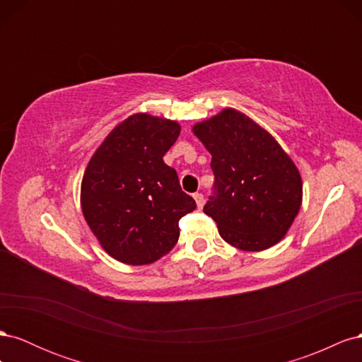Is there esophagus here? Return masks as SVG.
Here are the masks:
<instances>
[{"mask_svg":"<svg viewBox=\"0 0 362 362\" xmlns=\"http://www.w3.org/2000/svg\"><path fill=\"white\" fill-rule=\"evenodd\" d=\"M193 198H194V201H196V205H198L199 208H202V205H204V202H205L204 194H202V193H194Z\"/></svg>","mask_w":362,"mask_h":362,"instance_id":"1","label":"esophagus"}]
</instances>
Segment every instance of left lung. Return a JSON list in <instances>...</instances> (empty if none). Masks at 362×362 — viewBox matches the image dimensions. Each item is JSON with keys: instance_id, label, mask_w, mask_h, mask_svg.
I'll list each match as a JSON object with an SVG mask.
<instances>
[{"instance_id": "8db88e82", "label": "left lung", "mask_w": 362, "mask_h": 362, "mask_svg": "<svg viewBox=\"0 0 362 362\" xmlns=\"http://www.w3.org/2000/svg\"><path fill=\"white\" fill-rule=\"evenodd\" d=\"M193 133L211 154L213 193L204 213L238 249L262 250L286 235L302 202L298 168L267 131L226 108L196 124Z\"/></svg>"}]
</instances>
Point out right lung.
<instances>
[{"mask_svg":"<svg viewBox=\"0 0 362 362\" xmlns=\"http://www.w3.org/2000/svg\"><path fill=\"white\" fill-rule=\"evenodd\" d=\"M180 125L145 113L129 116L96 149L81 182V208L101 246L120 262H154L177 245L178 222L196 202L163 157Z\"/></svg>","mask_w":362,"mask_h":362,"instance_id":"add662e5","label":"right lung"}]
</instances>
